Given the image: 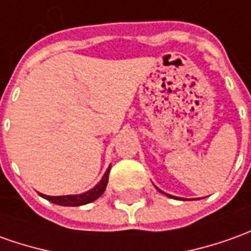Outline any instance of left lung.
Listing matches in <instances>:
<instances>
[{"instance_id": "8db88e82", "label": "left lung", "mask_w": 251, "mask_h": 251, "mask_svg": "<svg viewBox=\"0 0 251 251\" xmlns=\"http://www.w3.org/2000/svg\"><path fill=\"white\" fill-rule=\"evenodd\" d=\"M160 191H161V190H160ZM161 193H162V191H161ZM164 194H165V193H164ZM167 195H168V194H167ZM168 197H172V195H168ZM172 198H175V197H172Z\"/></svg>"}]
</instances>
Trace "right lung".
<instances>
[{
    "mask_svg": "<svg viewBox=\"0 0 251 251\" xmlns=\"http://www.w3.org/2000/svg\"><path fill=\"white\" fill-rule=\"evenodd\" d=\"M109 171H110V167H109L108 171L105 172V175L102 176L101 181L97 184L96 187L91 188L89 191H86V193H83V194L61 195V197H50V195L45 194L41 195H42L45 200L53 202V203H56V205H61V206H80V205H86V203L96 201L97 198H100V197L103 194V191H105V188H106V184H108Z\"/></svg>",
    "mask_w": 251,
    "mask_h": 251,
    "instance_id": "obj_1",
    "label": "right lung"
}]
</instances>
